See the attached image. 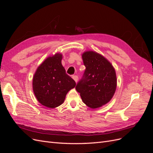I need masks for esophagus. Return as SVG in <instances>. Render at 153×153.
<instances>
[{
    "label": "esophagus",
    "instance_id": "34e87169",
    "mask_svg": "<svg viewBox=\"0 0 153 153\" xmlns=\"http://www.w3.org/2000/svg\"><path fill=\"white\" fill-rule=\"evenodd\" d=\"M72 78H73V80L75 81V82H77L78 79V76H76V75H73V76H72Z\"/></svg>",
    "mask_w": 153,
    "mask_h": 153
}]
</instances>
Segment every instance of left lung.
Wrapping results in <instances>:
<instances>
[{
  "label": "left lung",
  "instance_id": "8db88e82",
  "mask_svg": "<svg viewBox=\"0 0 153 153\" xmlns=\"http://www.w3.org/2000/svg\"><path fill=\"white\" fill-rule=\"evenodd\" d=\"M82 59L85 70L75 89L87 106L101 107L109 102L116 90L115 71L107 59L93 51L84 52Z\"/></svg>",
  "mask_w": 153,
  "mask_h": 153
}]
</instances>
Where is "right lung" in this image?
I'll return each mask as SVG.
<instances>
[{
    "instance_id": "1",
    "label": "right lung",
    "mask_w": 153,
    "mask_h": 153,
    "mask_svg": "<svg viewBox=\"0 0 153 153\" xmlns=\"http://www.w3.org/2000/svg\"><path fill=\"white\" fill-rule=\"evenodd\" d=\"M62 55L55 53L46 59L38 68L32 80L34 93L39 102L53 108L63 103L76 83L66 73L61 64Z\"/></svg>"
}]
</instances>
